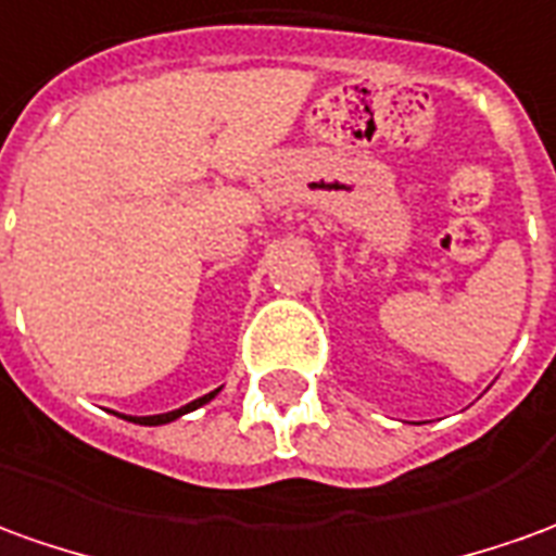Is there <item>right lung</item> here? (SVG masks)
I'll use <instances>...</instances> for the list:
<instances>
[{
	"instance_id": "obj_1",
	"label": "right lung",
	"mask_w": 556,
	"mask_h": 556,
	"mask_svg": "<svg viewBox=\"0 0 556 556\" xmlns=\"http://www.w3.org/2000/svg\"><path fill=\"white\" fill-rule=\"evenodd\" d=\"M220 393V388L212 390V393H205V396H199V400L187 402V405H181V408H175V412H166V415H148V417H132V415H117L124 417V420H132V424H141V427H160V424H172V420H178L181 415H187V412H197V408H202L205 402H212L214 396Z\"/></svg>"
}]
</instances>
